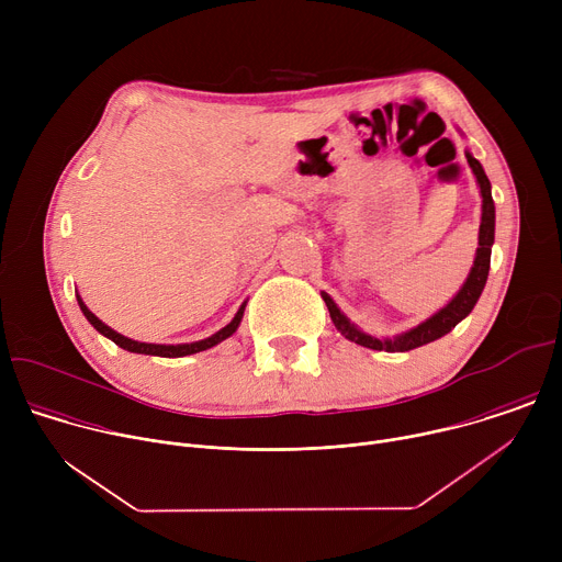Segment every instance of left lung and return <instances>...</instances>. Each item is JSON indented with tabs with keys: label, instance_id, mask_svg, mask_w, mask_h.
<instances>
[{
	"label": "left lung",
	"instance_id": "obj_1",
	"mask_svg": "<svg viewBox=\"0 0 562 562\" xmlns=\"http://www.w3.org/2000/svg\"><path fill=\"white\" fill-rule=\"evenodd\" d=\"M464 157H467V162H469V167L475 176V182L480 187V198H483V213H480V228H477V249H475V258H473V265H471V271H469L464 284L442 308H438L434 315L423 319L420 325H416L403 334H397L393 338H378V336L362 331L340 311V306L334 302V297L327 291H319V295H323V300L327 302V308H329V315L334 319L336 329L347 340H351L360 347L373 349V351H386V353L412 351L416 347L429 345V342L447 336L460 323V319H464L471 313V308L475 306L480 293H483V289L487 284V276H490L494 231H496V206H494V198H492V184H490V178L485 176L483 165H480L469 150H464Z\"/></svg>",
	"mask_w": 562,
	"mask_h": 562
}]
</instances>
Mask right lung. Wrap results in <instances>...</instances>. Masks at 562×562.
I'll return each mask as SVG.
<instances>
[{
  "label": "right lung",
  "mask_w": 562,
  "mask_h": 562,
  "mask_svg": "<svg viewBox=\"0 0 562 562\" xmlns=\"http://www.w3.org/2000/svg\"><path fill=\"white\" fill-rule=\"evenodd\" d=\"M77 304H79V308H82V313L87 315V319L89 323L104 336V338H109V340H113L117 347H122V349H126V351H131V353H144V356H159V358H182V356H191V353H200V351H206V349H211V347H215V345H220L222 340H226V338H231L235 331H237V327H239V323H243V315H245V306H247V302H243V306L237 308V313L233 315V319L231 323L226 325V327H222L220 331H215L213 336H209V338H204V340H198V342H184V345H153V342H137V340H133V338H126V336H122V334H117L115 329H111L109 325H104L102 319L85 304V300H82V295H77Z\"/></svg>",
  "instance_id": "add662e5"
}]
</instances>
